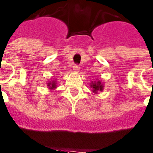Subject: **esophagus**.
Here are the masks:
<instances>
[{
	"label": "esophagus",
	"instance_id": "34e87169",
	"mask_svg": "<svg viewBox=\"0 0 153 153\" xmlns=\"http://www.w3.org/2000/svg\"><path fill=\"white\" fill-rule=\"evenodd\" d=\"M73 70H74V71H75V72H79V70H80V67H79V65H74L73 66Z\"/></svg>",
	"mask_w": 153,
	"mask_h": 153
}]
</instances>
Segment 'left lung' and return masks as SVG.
<instances>
[{"mask_svg":"<svg viewBox=\"0 0 153 153\" xmlns=\"http://www.w3.org/2000/svg\"><path fill=\"white\" fill-rule=\"evenodd\" d=\"M90 87L92 88V91L94 94H98L99 92H102L103 89H104V85L103 83L100 82V80L94 81L93 82L92 81L91 83H90Z\"/></svg>","mask_w":153,"mask_h":153,"instance_id":"8db88e82","label":"left lung"}]
</instances>
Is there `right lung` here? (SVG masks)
<instances>
[{"label": "right lung", "mask_w": 153, "mask_h": 153, "mask_svg": "<svg viewBox=\"0 0 153 153\" xmlns=\"http://www.w3.org/2000/svg\"><path fill=\"white\" fill-rule=\"evenodd\" d=\"M54 79H51V80L47 83V86L50 90H53L56 88V81Z\"/></svg>", "instance_id": "right-lung-1"}]
</instances>
